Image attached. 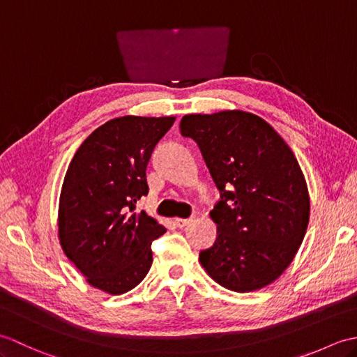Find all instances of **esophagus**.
<instances>
[{
    "mask_svg": "<svg viewBox=\"0 0 357 357\" xmlns=\"http://www.w3.org/2000/svg\"><path fill=\"white\" fill-rule=\"evenodd\" d=\"M195 221V218L190 216V218H176L174 219V222H176V225L179 227V229H184V227H187L188 224H192Z\"/></svg>",
    "mask_w": 357,
    "mask_h": 357,
    "instance_id": "esophagus-1",
    "label": "esophagus"
}]
</instances>
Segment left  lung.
Segmentation results:
<instances>
[{"mask_svg": "<svg viewBox=\"0 0 357 357\" xmlns=\"http://www.w3.org/2000/svg\"><path fill=\"white\" fill-rule=\"evenodd\" d=\"M181 135L201 150L221 201L211 210L215 244L199 261L219 285L247 293L271 284L304 241L310 198L291 149L253 113L185 115Z\"/></svg>", "mask_w": 357, "mask_h": 357, "instance_id": "obj_1", "label": "left lung"}]
</instances>
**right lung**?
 I'll list each match as a JSON object with an SVG mask.
<instances>
[{"instance_id":"add662e5","label":"right lung","mask_w":357,"mask_h":357,"mask_svg":"<svg viewBox=\"0 0 357 357\" xmlns=\"http://www.w3.org/2000/svg\"><path fill=\"white\" fill-rule=\"evenodd\" d=\"M173 116L110 119L87 136L67 169L58 231L66 256L95 288L123 294L146 278L151 242L165 227L136 204L149 193L147 164Z\"/></svg>"}]
</instances>
